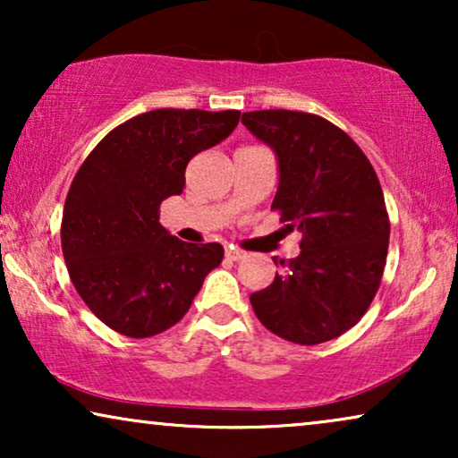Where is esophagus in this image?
<instances>
[{
  "instance_id": "34e87169",
  "label": "esophagus",
  "mask_w": 458,
  "mask_h": 458,
  "mask_svg": "<svg viewBox=\"0 0 458 458\" xmlns=\"http://www.w3.org/2000/svg\"><path fill=\"white\" fill-rule=\"evenodd\" d=\"M225 256H227L229 260H242V259H246V252H243V250H240V248H233V246H229V248H225Z\"/></svg>"
}]
</instances>
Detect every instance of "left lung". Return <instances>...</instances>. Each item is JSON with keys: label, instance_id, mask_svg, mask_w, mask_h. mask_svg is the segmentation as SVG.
<instances>
[{"label": "left lung", "instance_id": "left-lung-1", "mask_svg": "<svg viewBox=\"0 0 458 458\" xmlns=\"http://www.w3.org/2000/svg\"><path fill=\"white\" fill-rule=\"evenodd\" d=\"M242 123L273 149V210L300 231V254L250 296L259 321L287 342L315 346L354 327L384 275L390 218L362 149L334 123L293 110L243 112Z\"/></svg>", "mask_w": 458, "mask_h": 458}]
</instances>
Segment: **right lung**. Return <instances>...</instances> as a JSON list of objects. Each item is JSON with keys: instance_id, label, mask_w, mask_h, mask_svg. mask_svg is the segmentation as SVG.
Returning a JSON list of instances; mask_svg holds the SVG:
<instances>
[{"instance_id": "obj_1", "label": "right lung", "mask_w": 458, "mask_h": 458, "mask_svg": "<svg viewBox=\"0 0 458 458\" xmlns=\"http://www.w3.org/2000/svg\"><path fill=\"white\" fill-rule=\"evenodd\" d=\"M242 112L162 108L112 129L74 174L62 254L74 290L110 329L152 337L179 323L223 260L221 243L181 242L160 204L185 187L193 156L233 133Z\"/></svg>"}]
</instances>
